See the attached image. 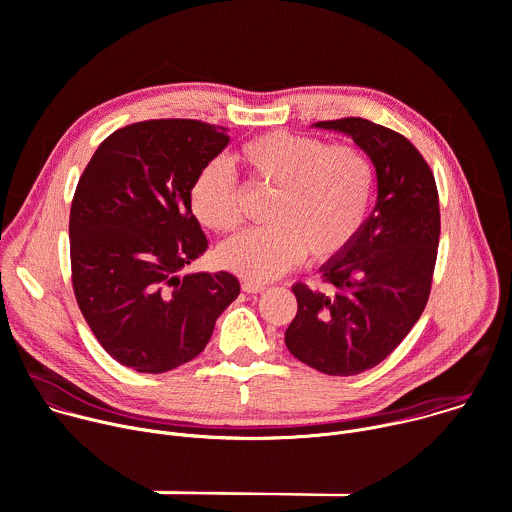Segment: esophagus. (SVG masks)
Segmentation results:
<instances>
[{
	"instance_id": "esophagus-1",
	"label": "esophagus",
	"mask_w": 512,
	"mask_h": 512,
	"mask_svg": "<svg viewBox=\"0 0 512 512\" xmlns=\"http://www.w3.org/2000/svg\"><path fill=\"white\" fill-rule=\"evenodd\" d=\"M243 291H247V294H261V291H265V285L263 283H255V281H243L241 283Z\"/></svg>"
}]
</instances>
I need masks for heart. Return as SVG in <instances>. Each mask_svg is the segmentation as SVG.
I'll use <instances>...</instances> for the list:
<instances>
[{"label":"heart","mask_w":512,"mask_h":512,"mask_svg":"<svg viewBox=\"0 0 512 512\" xmlns=\"http://www.w3.org/2000/svg\"><path fill=\"white\" fill-rule=\"evenodd\" d=\"M237 160L249 188L273 192L269 225L227 241L216 253L218 263L247 281L275 279L306 253L316 263L330 261L367 221L375 168L356 145L267 131L247 141ZM190 204L198 221L216 233H233L243 223V188L218 160L196 174Z\"/></svg>","instance_id":"obj_1"}]
</instances>
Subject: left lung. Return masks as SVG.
<instances>
[{
	"label": "left lung",
	"mask_w": 512,
	"mask_h": 512,
	"mask_svg": "<svg viewBox=\"0 0 512 512\" xmlns=\"http://www.w3.org/2000/svg\"><path fill=\"white\" fill-rule=\"evenodd\" d=\"M346 133L377 170V204L352 245L320 271L334 294L296 283L298 314L285 346L336 377L369 371L409 334L425 310L440 243L435 178L415 145L369 119L318 121Z\"/></svg>",
	"instance_id": "1"
}]
</instances>
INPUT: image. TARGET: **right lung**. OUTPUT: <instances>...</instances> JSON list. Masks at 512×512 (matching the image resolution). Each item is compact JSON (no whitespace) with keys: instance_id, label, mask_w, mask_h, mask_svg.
Masks as SVG:
<instances>
[{"instance_id":"1","label":"right lung","mask_w":512,"mask_h":512,"mask_svg":"<svg viewBox=\"0 0 512 512\" xmlns=\"http://www.w3.org/2000/svg\"><path fill=\"white\" fill-rule=\"evenodd\" d=\"M229 139L227 127L194 119L131 123L99 145L77 184L72 289L99 344L127 369L156 375L192 360L239 296L227 271L180 275L208 249L192 182Z\"/></svg>"}]
</instances>
